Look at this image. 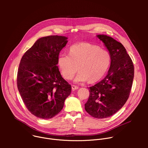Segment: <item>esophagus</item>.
<instances>
[{"label":"esophagus","instance_id":"esophagus-1","mask_svg":"<svg viewBox=\"0 0 148 148\" xmlns=\"http://www.w3.org/2000/svg\"><path fill=\"white\" fill-rule=\"evenodd\" d=\"M71 88H72V90H75L78 89V87H77V86H74V85H72Z\"/></svg>","mask_w":148,"mask_h":148}]
</instances>
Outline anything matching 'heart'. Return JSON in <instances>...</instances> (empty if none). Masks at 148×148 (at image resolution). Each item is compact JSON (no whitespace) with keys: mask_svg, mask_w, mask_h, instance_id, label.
<instances>
[{"mask_svg":"<svg viewBox=\"0 0 148 148\" xmlns=\"http://www.w3.org/2000/svg\"><path fill=\"white\" fill-rule=\"evenodd\" d=\"M111 62L110 53L95 45L81 43L73 45L69 54L61 53L58 57V65L64 78L71 79L77 71L74 81L91 82L99 80L106 73Z\"/></svg>","mask_w":148,"mask_h":148,"instance_id":"obj_1","label":"heart"}]
</instances>
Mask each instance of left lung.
Segmentation results:
<instances>
[{"label":"left lung","instance_id":"1","mask_svg":"<svg viewBox=\"0 0 148 148\" xmlns=\"http://www.w3.org/2000/svg\"><path fill=\"white\" fill-rule=\"evenodd\" d=\"M111 57L108 73L102 80L89 87L86 111L95 118L110 117L117 112L128 100L134 77L133 62L124 46L113 38L97 36Z\"/></svg>","mask_w":148,"mask_h":148}]
</instances>
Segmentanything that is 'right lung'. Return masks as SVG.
<instances>
[{
    "mask_svg": "<svg viewBox=\"0 0 148 148\" xmlns=\"http://www.w3.org/2000/svg\"><path fill=\"white\" fill-rule=\"evenodd\" d=\"M67 37L49 36L38 39L20 60L17 85L27 110L41 119H50L64 107L71 87L59 71L58 57Z\"/></svg>",
    "mask_w": 148,
    "mask_h": 148,
    "instance_id": "obj_1",
    "label": "right lung"
}]
</instances>
